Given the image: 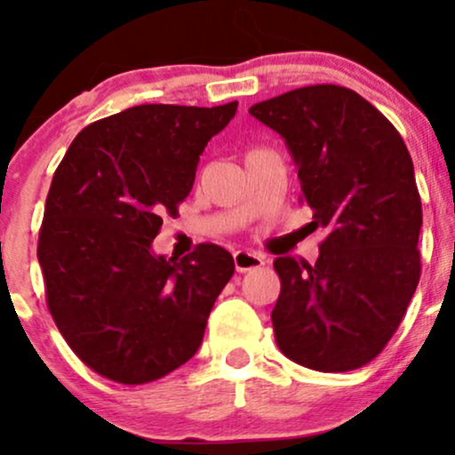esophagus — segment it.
<instances>
[{
  "label": "esophagus",
  "instance_id": "esophagus-1",
  "mask_svg": "<svg viewBox=\"0 0 455 455\" xmlns=\"http://www.w3.org/2000/svg\"><path fill=\"white\" fill-rule=\"evenodd\" d=\"M233 260H235V269L242 271H252V269H259L265 265V259L259 257V254L254 252H248V250H237V252L233 254Z\"/></svg>",
  "mask_w": 455,
  "mask_h": 455
}]
</instances>
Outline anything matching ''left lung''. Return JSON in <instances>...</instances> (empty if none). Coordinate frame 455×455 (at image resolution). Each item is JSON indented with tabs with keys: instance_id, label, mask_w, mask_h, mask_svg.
<instances>
[{
	"instance_id": "1",
	"label": "left lung",
	"mask_w": 455,
	"mask_h": 455,
	"mask_svg": "<svg viewBox=\"0 0 455 455\" xmlns=\"http://www.w3.org/2000/svg\"><path fill=\"white\" fill-rule=\"evenodd\" d=\"M250 115L284 139L312 224L327 228L315 265L274 260L275 342L318 372L362 368L391 340L421 274L409 149L379 108L340 85L299 87Z\"/></svg>"
}]
</instances>
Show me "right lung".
Segmentation results:
<instances>
[{
  "mask_svg": "<svg viewBox=\"0 0 455 455\" xmlns=\"http://www.w3.org/2000/svg\"><path fill=\"white\" fill-rule=\"evenodd\" d=\"M235 111L237 102L140 104L83 128L57 166L38 237L46 306L68 347L104 379L151 383L201 347L233 257L198 243L164 259L151 242Z\"/></svg>",
  "mask_w": 455,
  "mask_h": 455,
  "instance_id": "right-lung-1",
  "label": "right lung"
}]
</instances>
